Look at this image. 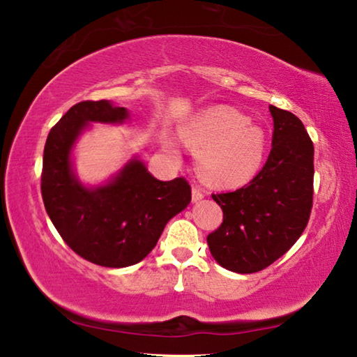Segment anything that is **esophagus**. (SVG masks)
Wrapping results in <instances>:
<instances>
[{
    "label": "esophagus",
    "mask_w": 357,
    "mask_h": 357,
    "mask_svg": "<svg viewBox=\"0 0 357 357\" xmlns=\"http://www.w3.org/2000/svg\"><path fill=\"white\" fill-rule=\"evenodd\" d=\"M204 197V190L200 185H192V200L193 202H200Z\"/></svg>",
    "instance_id": "esophagus-1"
}]
</instances>
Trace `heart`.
<instances>
[{"instance_id":"b5f03b06","label":"heart","mask_w":357,"mask_h":357,"mask_svg":"<svg viewBox=\"0 0 357 357\" xmlns=\"http://www.w3.org/2000/svg\"><path fill=\"white\" fill-rule=\"evenodd\" d=\"M181 138L197 154V170L204 183L236 189L255 178L266 154V138L244 113L228 105L209 107L181 128ZM173 154L176 143H167Z\"/></svg>"}]
</instances>
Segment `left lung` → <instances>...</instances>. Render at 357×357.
Returning <instances> with one entry per match:
<instances>
[{
    "instance_id": "obj_1",
    "label": "left lung",
    "mask_w": 357,
    "mask_h": 357,
    "mask_svg": "<svg viewBox=\"0 0 357 357\" xmlns=\"http://www.w3.org/2000/svg\"><path fill=\"white\" fill-rule=\"evenodd\" d=\"M273 148L249 184L213 193L223 220L208 234L209 250L223 268L258 273L291 249L310 219L313 204V143L291 112L269 105Z\"/></svg>"
}]
</instances>
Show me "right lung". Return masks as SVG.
I'll list each match as a JSON object with an SVG mask.
<instances>
[{"mask_svg": "<svg viewBox=\"0 0 357 357\" xmlns=\"http://www.w3.org/2000/svg\"><path fill=\"white\" fill-rule=\"evenodd\" d=\"M124 107L107 100L78 102L53 126L44 148L42 200L59 236L77 255L105 268H126L148 255L167 222L190 203L185 178L159 181L140 160L116 178L86 189L70 168V149L89 121L123 123Z\"/></svg>", "mask_w": 357, "mask_h": 357, "instance_id": "obj_1", "label": "right lung"}]
</instances>
